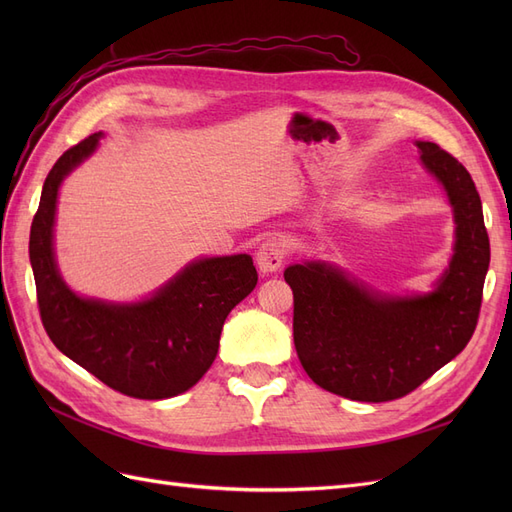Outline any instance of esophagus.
Wrapping results in <instances>:
<instances>
[{
	"label": "esophagus",
	"mask_w": 512,
	"mask_h": 512,
	"mask_svg": "<svg viewBox=\"0 0 512 512\" xmlns=\"http://www.w3.org/2000/svg\"><path fill=\"white\" fill-rule=\"evenodd\" d=\"M286 260V243L282 239H267L260 245V250L256 254V262L260 273H275L280 271Z\"/></svg>",
	"instance_id": "obj_1"
}]
</instances>
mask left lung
Masks as SVG:
<instances>
[{"label":"left lung","mask_w":512,"mask_h":512,"mask_svg":"<svg viewBox=\"0 0 512 512\" xmlns=\"http://www.w3.org/2000/svg\"><path fill=\"white\" fill-rule=\"evenodd\" d=\"M421 162L453 207L448 267L423 294H389L322 260L290 265L292 335L307 376L354 401L408 395L468 346L489 269L483 205L470 173L436 143L416 141Z\"/></svg>","instance_id":"left-lung-1"}]
</instances>
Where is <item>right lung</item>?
<instances>
[{"instance_id": "right-lung-1", "label": "right lung", "mask_w": 512, "mask_h": 512, "mask_svg": "<svg viewBox=\"0 0 512 512\" xmlns=\"http://www.w3.org/2000/svg\"><path fill=\"white\" fill-rule=\"evenodd\" d=\"M104 134H91L61 156L42 185L29 232L40 318L51 342L111 389L136 399L181 395L207 374L230 309L256 288L247 254L198 258L151 297L113 303L76 294L55 260L53 228L64 179Z\"/></svg>"}]
</instances>
